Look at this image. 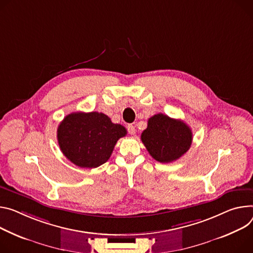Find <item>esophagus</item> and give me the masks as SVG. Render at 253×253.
Wrapping results in <instances>:
<instances>
[{
    "mask_svg": "<svg viewBox=\"0 0 253 253\" xmlns=\"http://www.w3.org/2000/svg\"><path fill=\"white\" fill-rule=\"evenodd\" d=\"M127 130H128V132H129V134H131V135H134L135 134V127L132 125V124H130V125H128L127 126Z\"/></svg>",
    "mask_w": 253,
    "mask_h": 253,
    "instance_id": "esophagus-1",
    "label": "esophagus"
}]
</instances>
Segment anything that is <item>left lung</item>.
I'll list each match as a JSON object with an SVG mask.
<instances>
[{
    "label": "left lung",
    "mask_w": 253,
    "mask_h": 253,
    "mask_svg": "<svg viewBox=\"0 0 253 253\" xmlns=\"http://www.w3.org/2000/svg\"><path fill=\"white\" fill-rule=\"evenodd\" d=\"M141 140L155 160L169 164L175 162L190 149L193 133L183 121L159 113L148 119Z\"/></svg>",
    "instance_id": "left-lung-1"
}]
</instances>
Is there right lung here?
I'll list each match as a JSON object with an SVG mask.
<instances>
[{
  "instance_id": "right-lung-1",
  "label": "right lung",
  "mask_w": 253,
  "mask_h": 253,
  "mask_svg": "<svg viewBox=\"0 0 253 253\" xmlns=\"http://www.w3.org/2000/svg\"><path fill=\"white\" fill-rule=\"evenodd\" d=\"M126 134L124 126L112 123L103 113L75 112L59 124L57 141L74 165L95 169L107 162L117 141Z\"/></svg>"
}]
</instances>
